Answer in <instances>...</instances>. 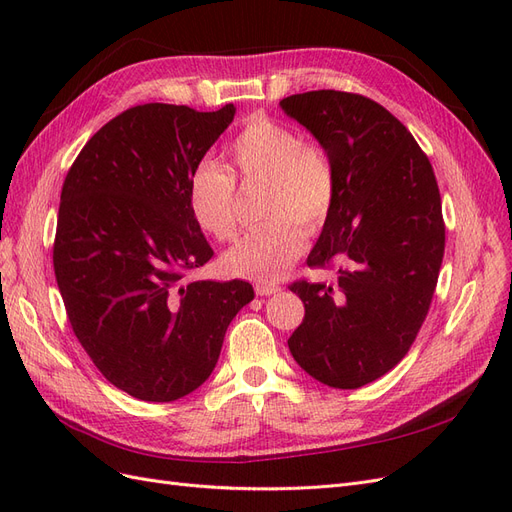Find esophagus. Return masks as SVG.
Here are the masks:
<instances>
[{
	"instance_id": "1",
	"label": "esophagus",
	"mask_w": 512,
	"mask_h": 512,
	"mask_svg": "<svg viewBox=\"0 0 512 512\" xmlns=\"http://www.w3.org/2000/svg\"><path fill=\"white\" fill-rule=\"evenodd\" d=\"M280 290H282V286H277V284H256L258 297H269V294H275Z\"/></svg>"
}]
</instances>
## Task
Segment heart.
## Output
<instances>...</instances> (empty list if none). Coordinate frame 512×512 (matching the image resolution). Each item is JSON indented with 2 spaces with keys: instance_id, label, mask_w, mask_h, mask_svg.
<instances>
[{
  "instance_id": "b5f03b06",
  "label": "heart",
  "mask_w": 512,
  "mask_h": 512,
  "mask_svg": "<svg viewBox=\"0 0 512 512\" xmlns=\"http://www.w3.org/2000/svg\"><path fill=\"white\" fill-rule=\"evenodd\" d=\"M241 183L265 181V224L252 228L224 256L228 273L260 284L277 282L316 235L337 200V170L329 151L305 141L299 130L269 115H254L228 145ZM237 183L224 166L203 162L188 181V205L196 224L218 241L237 235Z\"/></svg>"
}]
</instances>
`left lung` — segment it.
Masks as SVG:
<instances>
[{
    "label": "left lung",
    "instance_id": "1",
    "mask_svg": "<svg viewBox=\"0 0 512 512\" xmlns=\"http://www.w3.org/2000/svg\"><path fill=\"white\" fill-rule=\"evenodd\" d=\"M329 151L337 200L309 267H335V284L297 280L305 316L288 348L309 376L359 389L391 371L421 331L444 256V218L425 151L395 115L348 91L284 98Z\"/></svg>",
    "mask_w": 512,
    "mask_h": 512
}]
</instances>
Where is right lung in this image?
<instances>
[{"label":"right lung","instance_id":"add662e5","mask_svg":"<svg viewBox=\"0 0 512 512\" xmlns=\"http://www.w3.org/2000/svg\"><path fill=\"white\" fill-rule=\"evenodd\" d=\"M232 119V104L132 106L89 138L61 188L53 267L68 320L100 374L136 399L196 391L254 299L243 280L185 282L213 256L188 181Z\"/></svg>","mask_w":512,"mask_h":512}]
</instances>
